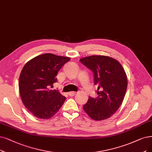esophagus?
I'll list each match as a JSON object with an SVG mask.
<instances>
[{"instance_id":"esophagus-1","label":"esophagus","mask_w":152,"mask_h":152,"mask_svg":"<svg viewBox=\"0 0 152 152\" xmlns=\"http://www.w3.org/2000/svg\"><path fill=\"white\" fill-rule=\"evenodd\" d=\"M68 94H69V96H74V95L76 94V92H69Z\"/></svg>"}]
</instances>
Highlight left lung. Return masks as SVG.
<instances>
[{"mask_svg":"<svg viewBox=\"0 0 152 152\" xmlns=\"http://www.w3.org/2000/svg\"><path fill=\"white\" fill-rule=\"evenodd\" d=\"M80 61L93 72L94 84L99 86L98 96H89L83 107L84 111L94 120L110 117L122 104L127 88V77L123 66L117 60L104 56H91Z\"/></svg>","mask_w":152,"mask_h":152,"instance_id":"left-lung-1","label":"left lung"}]
</instances>
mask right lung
<instances>
[{
    "instance_id": "right-lung-1",
    "label": "right lung",
    "mask_w": 152,
    "mask_h": 152,
    "mask_svg": "<svg viewBox=\"0 0 152 152\" xmlns=\"http://www.w3.org/2000/svg\"><path fill=\"white\" fill-rule=\"evenodd\" d=\"M70 57L44 53L29 60L21 71L19 87L22 101L35 117L48 119L61 108L66 99L56 90H49L56 76Z\"/></svg>"
}]
</instances>
